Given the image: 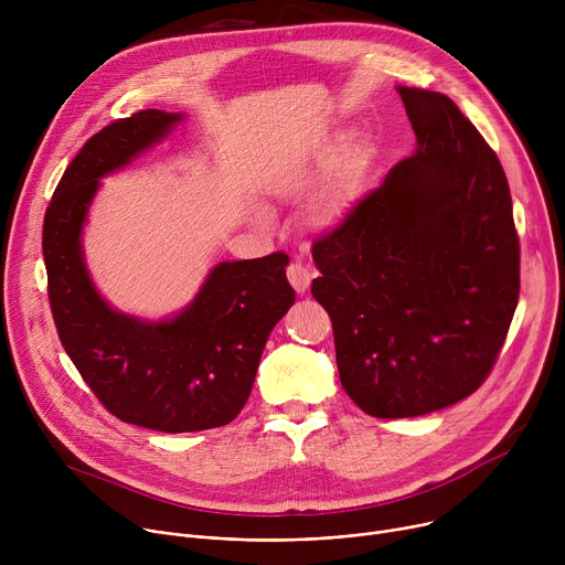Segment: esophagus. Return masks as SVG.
I'll use <instances>...</instances> for the list:
<instances>
[{
    "label": "esophagus",
    "instance_id": "obj_1",
    "mask_svg": "<svg viewBox=\"0 0 565 565\" xmlns=\"http://www.w3.org/2000/svg\"><path fill=\"white\" fill-rule=\"evenodd\" d=\"M286 275H288L290 286H292L299 295H303V292L310 288V279H312V275H310V270H308L303 264L292 262V264L288 266Z\"/></svg>",
    "mask_w": 565,
    "mask_h": 565
}]
</instances>
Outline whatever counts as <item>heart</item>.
<instances>
[{
  "instance_id": "b5f03b06",
  "label": "heart",
  "mask_w": 565,
  "mask_h": 565,
  "mask_svg": "<svg viewBox=\"0 0 565 565\" xmlns=\"http://www.w3.org/2000/svg\"><path fill=\"white\" fill-rule=\"evenodd\" d=\"M362 174H364V153L360 147H349L331 188L327 190L324 196H321L317 205V216L321 221L335 223L344 218V214L353 207L358 199Z\"/></svg>"
}]
</instances>
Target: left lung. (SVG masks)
Listing matches in <instances>:
<instances>
[{"label":"left lung","instance_id":"8db88e82","mask_svg":"<svg viewBox=\"0 0 565 565\" xmlns=\"http://www.w3.org/2000/svg\"><path fill=\"white\" fill-rule=\"evenodd\" d=\"M418 149L312 244L344 391L425 416L490 375L519 301V234L494 149L447 96L397 87Z\"/></svg>","mask_w":565,"mask_h":565}]
</instances>
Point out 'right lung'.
I'll return each mask as SVG.
<instances>
[{"mask_svg":"<svg viewBox=\"0 0 565 565\" xmlns=\"http://www.w3.org/2000/svg\"><path fill=\"white\" fill-rule=\"evenodd\" d=\"M181 120L145 109L92 136L62 174L42 230L49 301L66 355L111 416L166 434L214 429L238 416L268 335L295 303L286 253L218 264L194 301L163 321L118 312L96 290L79 236L100 179Z\"/></svg>","mask_w":565,"mask_h":565,"instance_id":"right-lung-1","label":"right lung"}]
</instances>
